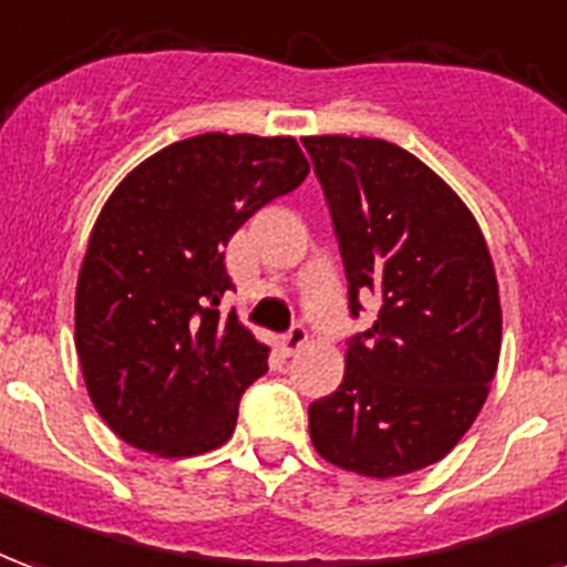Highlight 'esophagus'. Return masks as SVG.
I'll return each mask as SVG.
<instances>
[{
  "label": "esophagus",
  "mask_w": 567,
  "mask_h": 567,
  "mask_svg": "<svg viewBox=\"0 0 567 567\" xmlns=\"http://www.w3.org/2000/svg\"><path fill=\"white\" fill-rule=\"evenodd\" d=\"M309 342V333H306L303 327H291L282 339H279V348H282V354H295L300 348Z\"/></svg>",
  "instance_id": "34e87169"
}]
</instances>
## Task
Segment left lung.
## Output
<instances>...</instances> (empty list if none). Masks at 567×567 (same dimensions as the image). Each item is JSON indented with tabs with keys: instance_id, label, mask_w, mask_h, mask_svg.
Returning <instances> with one entry per match:
<instances>
[{
	"instance_id": "8db88e82",
	"label": "left lung",
	"mask_w": 567,
	"mask_h": 567,
	"mask_svg": "<svg viewBox=\"0 0 567 567\" xmlns=\"http://www.w3.org/2000/svg\"><path fill=\"white\" fill-rule=\"evenodd\" d=\"M303 146L337 225L351 312L360 297L379 300L339 390L309 405V435L346 472L412 475L454 451L496 379V267L472 209L417 155L348 134Z\"/></svg>"
}]
</instances>
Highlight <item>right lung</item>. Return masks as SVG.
Segmentation results:
<instances>
[{
	"label": "right lung",
	"mask_w": 567,
	"mask_h": 567,
	"mask_svg": "<svg viewBox=\"0 0 567 567\" xmlns=\"http://www.w3.org/2000/svg\"><path fill=\"white\" fill-rule=\"evenodd\" d=\"M309 174L295 137L207 132L144 158L104 200L74 295V346L95 412L146 454L216 451L270 346L221 316L234 230Z\"/></svg>",
	"instance_id": "right-lung-1"
}]
</instances>
